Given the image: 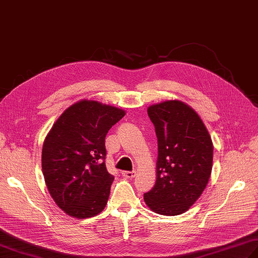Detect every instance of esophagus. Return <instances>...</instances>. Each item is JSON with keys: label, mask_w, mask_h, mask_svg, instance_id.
I'll list each match as a JSON object with an SVG mask.
<instances>
[{"label": "esophagus", "mask_w": 258, "mask_h": 258, "mask_svg": "<svg viewBox=\"0 0 258 258\" xmlns=\"http://www.w3.org/2000/svg\"><path fill=\"white\" fill-rule=\"evenodd\" d=\"M135 172L133 171V172H128V171H124V172H122V176L123 177H125V178H128V179H132V178H134L135 177Z\"/></svg>", "instance_id": "esophagus-1"}]
</instances>
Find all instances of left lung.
Wrapping results in <instances>:
<instances>
[{
    "label": "left lung",
    "mask_w": 258,
    "mask_h": 258,
    "mask_svg": "<svg viewBox=\"0 0 258 258\" xmlns=\"http://www.w3.org/2000/svg\"><path fill=\"white\" fill-rule=\"evenodd\" d=\"M147 113L155 126L158 155L156 182L144 194L145 204L161 215H179L200 199L211 177V135L200 115L182 101L153 104Z\"/></svg>",
    "instance_id": "left-lung-1"
}]
</instances>
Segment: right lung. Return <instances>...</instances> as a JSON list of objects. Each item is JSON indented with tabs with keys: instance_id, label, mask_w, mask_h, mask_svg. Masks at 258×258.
<instances>
[{
	"instance_id": "right-lung-1",
	"label": "right lung",
	"mask_w": 258,
	"mask_h": 258,
	"mask_svg": "<svg viewBox=\"0 0 258 258\" xmlns=\"http://www.w3.org/2000/svg\"><path fill=\"white\" fill-rule=\"evenodd\" d=\"M124 109L92 100L68 107L43 143L42 171L56 205L74 218H90L107 204L114 176L105 165V136Z\"/></svg>"
}]
</instances>
